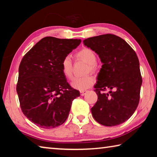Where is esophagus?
I'll return each instance as SVG.
<instances>
[{
	"instance_id": "34e87169",
	"label": "esophagus",
	"mask_w": 157,
	"mask_h": 157,
	"mask_svg": "<svg viewBox=\"0 0 157 157\" xmlns=\"http://www.w3.org/2000/svg\"><path fill=\"white\" fill-rule=\"evenodd\" d=\"M86 92H87L86 91H80V95H82V96H83V95H84L85 94H86Z\"/></svg>"
}]
</instances>
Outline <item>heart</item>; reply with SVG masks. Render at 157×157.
Here are the masks:
<instances>
[{"label": "heart", "instance_id": "1", "mask_svg": "<svg viewBox=\"0 0 157 157\" xmlns=\"http://www.w3.org/2000/svg\"><path fill=\"white\" fill-rule=\"evenodd\" d=\"M78 59L82 60L87 63L86 73H95L98 70V65L96 63L97 56L94 50L89 48H83L78 50L75 55ZM61 68L63 75L68 79L72 80L73 78V62L69 56H65L61 62ZM95 83V78L91 75H87L82 78H76L74 79L72 86L74 89L79 91H84L91 87Z\"/></svg>", "mask_w": 157, "mask_h": 157}]
</instances>
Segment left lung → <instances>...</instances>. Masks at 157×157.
I'll list each match as a JSON object with an SVG mask.
<instances>
[{"label":"left lung","instance_id":"obj_1","mask_svg":"<svg viewBox=\"0 0 157 157\" xmlns=\"http://www.w3.org/2000/svg\"><path fill=\"white\" fill-rule=\"evenodd\" d=\"M84 44L99 55L102 62L94 91L98 100L91 113L105 126L118 125L136 109L142 77L136 53L121 37L102 34L85 39ZM109 90V93L104 91Z\"/></svg>","mask_w":157,"mask_h":157}]
</instances>
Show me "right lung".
I'll return each mask as SVG.
<instances>
[{
	"mask_svg": "<svg viewBox=\"0 0 157 157\" xmlns=\"http://www.w3.org/2000/svg\"><path fill=\"white\" fill-rule=\"evenodd\" d=\"M80 43L81 39L44 37L21 60L17 84L21 109L41 128L62 124L73 100L80 95L68 83L61 68L63 58Z\"/></svg>",
	"mask_w": 157,
	"mask_h": 157,
	"instance_id": "right-lung-1",
	"label": "right lung"
}]
</instances>
